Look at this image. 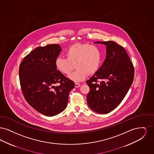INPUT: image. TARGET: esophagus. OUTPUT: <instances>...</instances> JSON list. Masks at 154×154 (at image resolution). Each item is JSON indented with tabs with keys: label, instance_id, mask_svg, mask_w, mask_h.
Segmentation results:
<instances>
[{
	"label": "esophagus",
	"instance_id": "1",
	"mask_svg": "<svg viewBox=\"0 0 154 154\" xmlns=\"http://www.w3.org/2000/svg\"><path fill=\"white\" fill-rule=\"evenodd\" d=\"M80 86V84L79 83H75V88H79Z\"/></svg>",
	"mask_w": 154,
	"mask_h": 154
}]
</instances>
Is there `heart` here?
I'll return each instance as SVG.
<instances>
[{
	"label": "heart",
	"mask_w": 154,
	"mask_h": 154,
	"mask_svg": "<svg viewBox=\"0 0 154 154\" xmlns=\"http://www.w3.org/2000/svg\"><path fill=\"white\" fill-rule=\"evenodd\" d=\"M66 58L57 57L55 60L57 69L64 74L70 73L75 65L77 70L69 75L74 82L84 80L88 74L95 73L100 66L102 53L96 45L87 43H76L66 52Z\"/></svg>",
	"instance_id": "b5f03b06"
}]
</instances>
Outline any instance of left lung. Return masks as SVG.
I'll return each instance as SVG.
<instances>
[{
	"instance_id": "left-lung-1",
	"label": "left lung",
	"mask_w": 154,
	"mask_h": 154,
	"mask_svg": "<svg viewBox=\"0 0 154 154\" xmlns=\"http://www.w3.org/2000/svg\"><path fill=\"white\" fill-rule=\"evenodd\" d=\"M106 46L102 66L87 81L90 91L87 100L91 110L107 114L122 102L132 85L134 67L124 47L112 41L97 42Z\"/></svg>"
}]
</instances>
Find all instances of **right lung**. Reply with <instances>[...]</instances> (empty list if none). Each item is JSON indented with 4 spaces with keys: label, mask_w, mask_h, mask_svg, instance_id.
I'll return each instance as SVG.
<instances>
[{
    "label": "right lung",
    "mask_w": 154,
    "mask_h": 154,
    "mask_svg": "<svg viewBox=\"0 0 154 154\" xmlns=\"http://www.w3.org/2000/svg\"><path fill=\"white\" fill-rule=\"evenodd\" d=\"M58 44L38 47L20 64L19 77L26 102L44 116L52 117L66 109L75 84L57 69L55 60L62 51ZM59 83L60 85L55 86Z\"/></svg>",
    "instance_id": "add662e5"
}]
</instances>
